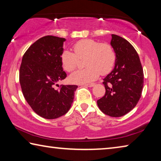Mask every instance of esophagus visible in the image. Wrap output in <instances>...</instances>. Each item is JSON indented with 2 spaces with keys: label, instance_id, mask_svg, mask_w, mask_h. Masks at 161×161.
I'll use <instances>...</instances> for the list:
<instances>
[{
  "label": "esophagus",
  "instance_id": "1",
  "mask_svg": "<svg viewBox=\"0 0 161 161\" xmlns=\"http://www.w3.org/2000/svg\"><path fill=\"white\" fill-rule=\"evenodd\" d=\"M95 85L94 83H92V84H84V86H89V87H92Z\"/></svg>",
  "mask_w": 161,
  "mask_h": 161
}]
</instances>
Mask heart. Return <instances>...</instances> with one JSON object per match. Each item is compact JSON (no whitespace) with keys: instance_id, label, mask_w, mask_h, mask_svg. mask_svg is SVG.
<instances>
[{"instance_id":"obj_1","label":"heart","mask_w":161,"mask_h":161,"mask_svg":"<svg viewBox=\"0 0 161 161\" xmlns=\"http://www.w3.org/2000/svg\"><path fill=\"white\" fill-rule=\"evenodd\" d=\"M75 53L64 50L61 54L62 67L71 72L77 67L79 59H84L83 69L76 71L69 77L71 82L87 84L98 78L100 72L107 75L115 64L116 55L112 46L108 43H101L91 39L82 40L73 45Z\"/></svg>"}]
</instances>
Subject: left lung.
Here are the masks:
<instances>
[{"label": "left lung", "mask_w": 161, "mask_h": 161, "mask_svg": "<svg viewBox=\"0 0 161 161\" xmlns=\"http://www.w3.org/2000/svg\"><path fill=\"white\" fill-rule=\"evenodd\" d=\"M111 45L116 55L115 67L103 79L106 92L97 101V105L106 115L120 117L131 111L139 101L143 71L139 56L129 42L111 35Z\"/></svg>", "instance_id": "left-lung-1"}]
</instances>
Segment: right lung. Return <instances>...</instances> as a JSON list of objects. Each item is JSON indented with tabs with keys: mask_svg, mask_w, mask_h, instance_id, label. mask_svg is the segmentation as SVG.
<instances>
[{
	"mask_svg": "<svg viewBox=\"0 0 161 161\" xmlns=\"http://www.w3.org/2000/svg\"><path fill=\"white\" fill-rule=\"evenodd\" d=\"M65 38L53 35L35 42L24 54L19 73L22 92L28 104L42 118L54 119L64 115L71 107L77 85H62L66 78L61 54Z\"/></svg>",
	"mask_w": 161,
	"mask_h": 161,
	"instance_id": "right-lung-1",
	"label": "right lung"
}]
</instances>
